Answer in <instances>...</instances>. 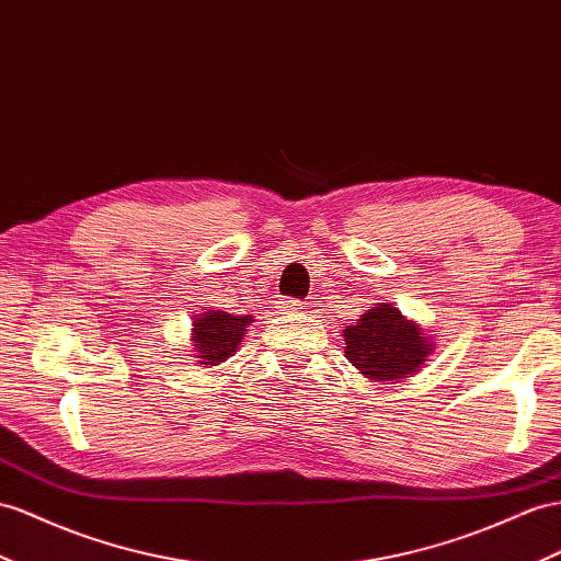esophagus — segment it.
I'll list each match as a JSON object with an SVG mask.
<instances>
[{
	"label": "esophagus",
	"mask_w": 561,
	"mask_h": 561,
	"mask_svg": "<svg viewBox=\"0 0 561 561\" xmlns=\"http://www.w3.org/2000/svg\"><path fill=\"white\" fill-rule=\"evenodd\" d=\"M277 308H279V312H300V310H304L306 306H304V300H296V298H282Z\"/></svg>",
	"instance_id": "esophagus-1"
}]
</instances>
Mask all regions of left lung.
<instances>
[{"label":"left lung","mask_w":561,"mask_h":561,"mask_svg":"<svg viewBox=\"0 0 561 561\" xmlns=\"http://www.w3.org/2000/svg\"><path fill=\"white\" fill-rule=\"evenodd\" d=\"M346 360L371 381H400L417 375L434 353V336L391 304H375L343 329Z\"/></svg>","instance_id":"left-lung-1"}]
</instances>
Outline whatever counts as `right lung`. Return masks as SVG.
<instances>
[{
    "mask_svg": "<svg viewBox=\"0 0 561 561\" xmlns=\"http://www.w3.org/2000/svg\"><path fill=\"white\" fill-rule=\"evenodd\" d=\"M253 314H229L225 310L198 312L192 318V346L198 367H218L232 357L249 332Z\"/></svg>",
    "mask_w": 561,
    "mask_h": 561,
    "instance_id": "obj_1",
    "label": "right lung"
}]
</instances>
